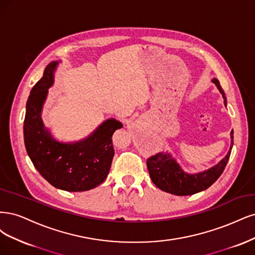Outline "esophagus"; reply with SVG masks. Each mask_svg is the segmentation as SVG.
Listing matches in <instances>:
<instances>
[{
    "instance_id": "34e87169",
    "label": "esophagus",
    "mask_w": 255,
    "mask_h": 255,
    "mask_svg": "<svg viewBox=\"0 0 255 255\" xmlns=\"http://www.w3.org/2000/svg\"><path fill=\"white\" fill-rule=\"evenodd\" d=\"M138 121H139V122H143V119H138Z\"/></svg>"
}]
</instances>
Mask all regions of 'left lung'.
I'll return each mask as SVG.
<instances>
[{
    "label": "left lung",
    "mask_w": 255,
    "mask_h": 255,
    "mask_svg": "<svg viewBox=\"0 0 255 255\" xmlns=\"http://www.w3.org/2000/svg\"><path fill=\"white\" fill-rule=\"evenodd\" d=\"M212 83L219 90L220 94L223 95L225 106H227V97L224 90L220 87L218 79L213 78ZM230 136H231V145L226 157L209 169L194 172V174L184 171L170 152H159L153 157H150L147 160V168H148L151 181L161 191L177 196L194 195L207 190L223 174L229 161L233 147V130L230 133Z\"/></svg>",
    "instance_id": "left-lung-1"
}]
</instances>
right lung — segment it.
<instances>
[{"label":"right lung","instance_id":"add662e5","mask_svg":"<svg viewBox=\"0 0 255 255\" xmlns=\"http://www.w3.org/2000/svg\"><path fill=\"white\" fill-rule=\"evenodd\" d=\"M61 61H52L31 89L24 120V143L35 168L48 183L68 192L92 190L109 174L114 149L112 135L123 124L104 121L91 134L75 142L56 139L42 121V109L55 71Z\"/></svg>","mask_w":255,"mask_h":255}]
</instances>
